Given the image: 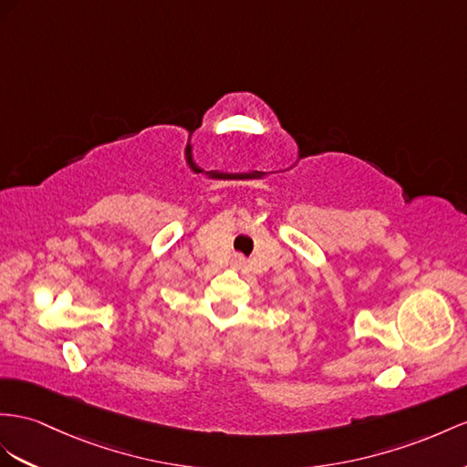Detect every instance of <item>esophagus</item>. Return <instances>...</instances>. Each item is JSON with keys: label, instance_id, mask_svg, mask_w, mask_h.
Here are the masks:
<instances>
[{"label": "esophagus", "instance_id": "esophagus-1", "mask_svg": "<svg viewBox=\"0 0 467 467\" xmlns=\"http://www.w3.org/2000/svg\"><path fill=\"white\" fill-rule=\"evenodd\" d=\"M234 262L238 266H243L244 265V260H243V256H234Z\"/></svg>", "mask_w": 467, "mask_h": 467}]
</instances>
